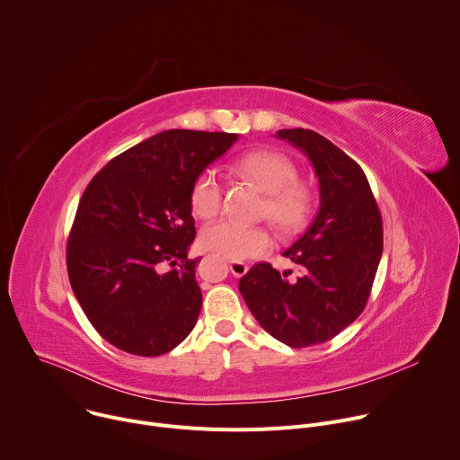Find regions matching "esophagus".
Masks as SVG:
<instances>
[{
	"label": "esophagus",
	"instance_id": "1",
	"mask_svg": "<svg viewBox=\"0 0 460 460\" xmlns=\"http://www.w3.org/2000/svg\"><path fill=\"white\" fill-rule=\"evenodd\" d=\"M229 270L234 277H243L249 271V266L242 260H229Z\"/></svg>",
	"mask_w": 460,
	"mask_h": 460
}]
</instances>
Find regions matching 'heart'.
I'll list each match as a JSON object with an SVG mask.
<instances>
[{"mask_svg": "<svg viewBox=\"0 0 460 460\" xmlns=\"http://www.w3.org/2000/svg\"><path fill=\"white\" fill-rule=\"evenodd\" d=\"M234 172L261 192H266V204L261 217H266L280 233L298 231L309 218L313 196L307 185L296 180L295 164L282 153L260 149L240 156ZM192 213L200 218H213L222 208V183L215 172H202L190 189ZM202 245L229 260H251L266 254L273 238L261 226H240L233 220H220L202 231Z\"/></svg>", "mask_w": 460, "mask_h": 460, "instance_id": "b5f03b06", "label": "heart"}]
</instances>
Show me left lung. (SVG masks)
Here are the masks:
<instances>
[{
	"instance_id": "1",
	"label": "left lung",
	"mask_w": 460,
	"mask_h": 460,
	"mask_svg": "<svg viewBox=\"0 0 460 460\" xmlns=\"http://www.w3.org/2000/svg\"><path fill=\"white\" fill-rule=\"evenodd\" d=\"M311 162L320 208L309 229L284 251L298 277L254 264L238 289L258 323L289 348L337 337L364 311L382 256V218L360 165L309 128L275 135Z\"/></svg>"
}]
</instances>
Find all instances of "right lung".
Masks as SVG:
<instances>
[{"instance_id":"1","label":"right lung","mask_w":460,"mask_h":460,"mask_svg":"<svg viewBox=\"0 0 460 460\" xmlns=\"http://www.w3.org/2000/svg\"><path fill=\"white\" fill-rule=\"evenodd\" d=\"M236 140L164 130L112 158L84 190L67 242L69 280L94 330L118 349L158 357L196 325L202 291L200 258H187L196 234L190 189Z\"/></svg>"}]
</instances>
